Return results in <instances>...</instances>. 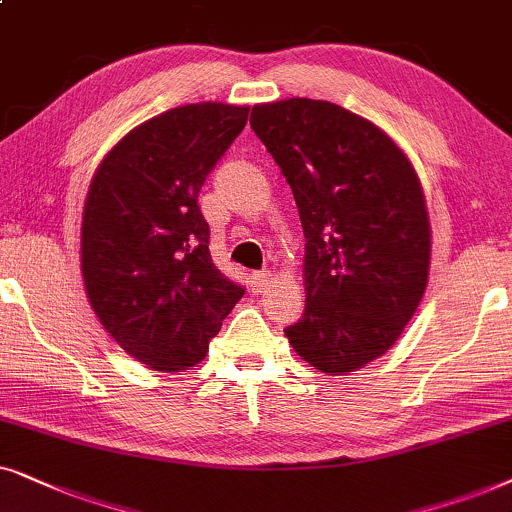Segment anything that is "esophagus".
<instances>
[{
  "label": "esophagus",
  "mask_w": 512,
  "mask_h": 512,
  "mask_svg": "<svg viewBox=\"0 0 512 512\" xmlns=\"http://www.w3.org/2000/svg\"><path fill=\"white\" fill-rule=\"evenodd\" d=\"M274 281V276L269 274V271H255V274L250 276V283H252V290L255 292H264Z\"/></svg>",
  "instance_id": "obj_1"
}]
</instances>
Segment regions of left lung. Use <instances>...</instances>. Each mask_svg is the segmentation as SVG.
<instances>
[{
    "mask_svg": "<svg viewBox=\"0 0 512 512\" xmlns=\"http://www.w3.org/2000/svg\"><path fill=\"white\" fill-rule=\"evenodd\" d=\"M250 126L306 238V306L285 337L320 372H356L398 342L426 292L431 220L417 170L391 135L335 102H264Z\"/></svg>",
    "mask_w": 512,
    "mask_h": 512,
    "instance_id": "1",
    "label": "left lung"
}]
</instances>
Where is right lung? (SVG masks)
<instances>
[{"instance_id":"add662e5","label":"right lung","mask_w":512,"mask_h":512,"mask_svg":"<svg viewBox=\"0 0 512 512\" xmlns=\"http://www.w3.org/2000/svg\"><path fill=\"white\" fill-rule=\"evenodd\" d=\"M250 107L194 102L142 121L102 156L81 217V276L109 337L156 372L201 363L241 285L210 257L199 192Z\"/></svg>"}]
</instances>
